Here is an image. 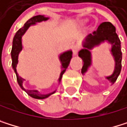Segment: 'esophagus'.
Returning <instances> with one entry per match:
<instances>
[{
    "mask_svg": "<svg viewBox=\"0 0 127 127\" xmlns=\"http://www.w3.org/2000/svg\"><path fill=\"white\" fill-rule=\"evenodd\" d=\"M79 50H80L79 45H73V53L74 55H76Z\"/></svg>",
    "mask_w": 127,
    "mask_h": 127,
    "instance_id": "34e87169",
    "label": "esophagus"
}]
</instances>
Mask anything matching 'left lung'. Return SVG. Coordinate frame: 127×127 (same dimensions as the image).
Masks as SVG:
<instances>
[{"mask_svg": "<svg viewBox=\"0 0 127 127\" xmlns=\"http://www.w3.org/2000/svg\"><path fill=\"white\" fill-rule=\"evenodd\" d=\"M107 41L112 45L111 52L115 60V69L114 73L107 76V79L114 84L121 71L122 51L120 48V41L116 33V29L110 22H104L98 27V29L92 34L88 35L86 41L83 44L84 49L79 52V57L83 61L82 67V73L83 74L87 71L88 67L91 65V50L95 45H98L101 41Z\"/></svg>", "mask_w": 127, "mask_h": 127, "instance_id": "1", "label": "left lung"}]
</instances>
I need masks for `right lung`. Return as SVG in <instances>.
Returning a JSON list of instances; mask_svg holds the SVG:
<instances>
[{
	"label": "right lung",
	"instance_id": "right-lung-1",
	"mask_svg": "<svg viewBox=\"0 0 127 127\" xmlns=\"http://www.w3.org/2000/svg\"><path fill=\"white\" fill-rule=\"evenodd\" d=\"M48 17H45L44 16L41 15H38V16H35L33 17H32L29 20L24 24V26L21 29H19L13 38V46H12V50H11V58H12V66L13 68L14 69V71L16 73V79L18 82V84L20 85V86L26 92V93L29 95V96L32 97L36 99H44L48 98L49 95H51L52 93L50 94H47V95H42L41 93H39L38 91L36 90H26L24 87H23V82H24V79L21 78L20 76H19L16 72V64H18V55L20 54V52L21 51L23 47H22V36L24 35V33L26 32V31L28 29V28L32 24H35V23H38V22H41V21H45L48 20ZM72 58V51H69L66 52H64V54H61L60 56V60L62 64L61 66V76L59 78V81H61L63 74L64 73L66 69L67 68V66H69V64L70 62V60Z\"/></svg>",
	"mask_w": 127,
	"mask_h": 127
}]
</instances>
